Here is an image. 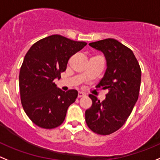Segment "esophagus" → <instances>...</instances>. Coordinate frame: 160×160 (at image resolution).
Wrapping results in <instances>:
<instances>
[{
	"label": "esophagus",
	"instance_id": "1",
	"mask_svg": "<svg viewBox=\"0 0 160 160\" xmlns=\"http://www.w3.org/2000/svg\"><path fill=\"white\" fill-rule=\"evenodd\" d=\"M85 95H86V94H85L84 92H78V97H84Z\"/></svg>",
	"mask_w": 160,
	"mask_h": 160
}]
</instances>
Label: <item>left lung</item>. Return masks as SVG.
I'll list each match as a JSON object with an SVG mask.
<instances>
[{
    "label": "left lung",
    "mask_w": 160,
    "mask_h": 160,
    "mask_svg": "<svg viewBox=\"0 0 160 160\" xmlns=\"http://www.w3.org/2000/svg\"><path fill=\"white\" fill-rule=\"evenodd\" d=\"M89 45L105 56L107 69L97 87L108 89V92L101 102L89 94L92 104L86 111V122L94 133L108 135L122 127L136 104L141 68L132 50L115 39L107 38Z\"/></svg>",
    "instance_id": "1"
}]
</instances>
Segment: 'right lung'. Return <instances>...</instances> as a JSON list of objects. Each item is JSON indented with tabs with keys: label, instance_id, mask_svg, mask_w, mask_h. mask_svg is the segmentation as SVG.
Here are the masks:
<instances>
[{
	"label": "right lung",
	"instance_id": "right-lung-1",
	"mask_svg": "<svg viewBox=\"0 0 160 160\" xmlns=\"http://www.w3.org/2000/svg\"><path fill=\"white\" fill-rule=\"evenodd\" d=\"M86 45L55 34L33 44L26 54L19 77L21 103L38 127L56 128L64 121L78 91L64 92L57 88L54 80L61 78L70 57Z\"/></svg>",
	"mask_w": 160,
	"mask_h": 160
}]
</instances>
